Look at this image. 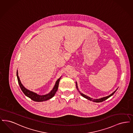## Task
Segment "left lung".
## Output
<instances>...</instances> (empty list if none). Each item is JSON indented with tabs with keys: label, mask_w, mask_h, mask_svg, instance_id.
<instances>
[{
	"label": "left lung",
	"mask_w": 133,
	"mask_h": 133,
	"mask_svg": "<svg viewBox=\"0 0 133 133\" xmlns=\"http://www.w3.org/2000/svg\"><path fill=\"white\" fill-rule=\"evenodd\" d=\"M76 88H77V83H76ZM77 89H78V88H77ZM117 90V89L115 91H114V92H113L112 93V94H111L110 95H109V96H106V97H102V98H100V99H92V98H90V97H88V96H87V95H84V94H82V93H81V95L83 97H84V98H87V99H88V100H92L93 102H102V101H105V100H106L107 99H108V98H109L110 96H111L112 95H113L115 92H116V91ZM79 92H80V91H79Z\"/></svg>",
	"instance_id": "obj_1"
}]
</instances>
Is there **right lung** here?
I'll list each match as a JSON object with an SVG mask.
<instances>
[{"mask_svg": "<svg viewBox=\"0 0 133 133\" xmlns=\"http://www.w3.org/2000/svg\"><path fill=\"white\" fill-rule=\"evenodd\" d=\"M17 77L18 82L19 83V85L21 88V89L23 91V92L24 93V94L28 97L30 99H31L32 100L35 101H37V102H41V101H46L47 100H49L51 98H52L55 94V93L57 92L58 90V84H59V81L60 80V78H58L57 81H56L55 85L54 87L52 90V91L47 94L46 95H40L37 94V93L35 92H33L32 91H31L27 89L25 87L23 86L22 84L21 83V81L20 80V78L19 77V76L18 75V71L17 70Z\"/></svg>", "mask_w": 133, "mask_h": 133, "instance_id": "obj_1", "label": "right lung"}]
</instances>
